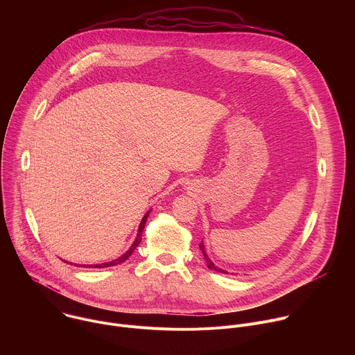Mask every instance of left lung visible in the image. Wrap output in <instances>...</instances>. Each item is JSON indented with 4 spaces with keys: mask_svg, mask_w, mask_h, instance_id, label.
I'll return each mask as SVG.
<instances>
[{
    "mask_svg": "<svg viewBox=\"0 0 355 355\" xmlns=\"http://www.w3.org/2000/svg\"><path fill=\"white\" fill-rule=\"evenodd\" d=\"M199 248H200V251H202V254H204V259H205L207 266H208V268H209V270H214V271L220 272V274H229L226 270H222V268H219V267H216V266L214 264V261L208 257L207 251H205V245H204V243H202V241H200V244H199Z\"/></svg>",
    "mask_w": 355,
    "mask_h": 355,
    "instance_id": "obj_1",
    "label": "left lung"
}]
</instances>
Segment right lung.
Instances as JSON below:
<instances>
[{"mask_svg":"<svg viewBox=\"0 0 355 355\" xmlns=\"http://www.w3.org/2000/svg\"><path fill=\"white\" fill-rule=\"evenodd\" d=\"M148 214H150V211L146 212V215L143 216V219H141V222H140V225H139V229H137L136 239H135L133 244L129 247V250L125 252V254H122L119 259H116V260H114V261L103 263V264H91V266H87V268H105V267H112V266H116V264H121V263L126 261V260L130 257L132 252L135 251V248H136V247L140 244V241H141V233H143V229H144V225H146V220H147ZM76 266H77V264H76ZM77 267H81V266H77ZM83 267H85V266H83Z\"/></svg>","mask_w":355,"mask_h":355,"instance_id":"obj_1","label":"right lung"}]
</instances>
